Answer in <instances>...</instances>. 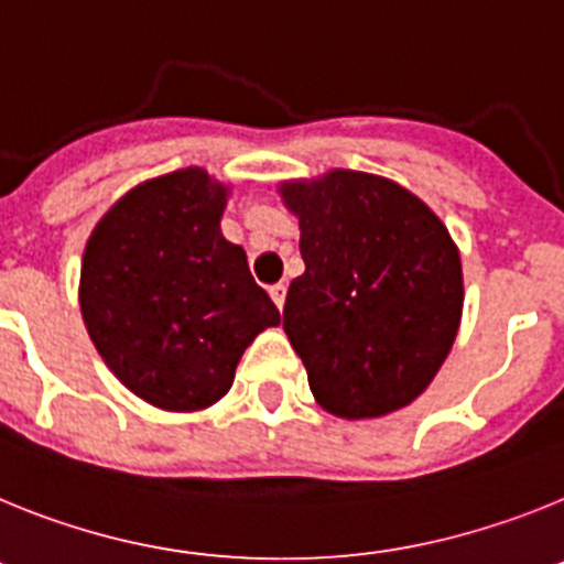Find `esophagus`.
Listing matches in <instances>:
<instances>
[{
	"instance_id": "1",
	"label": "esophagus",
	"mask_w": 564,
	"mask_h": 564,
	"mask_svg": "<svg viewBox=\"0 0 564 564\" xmlns=\"http://www.w3.org/2000/svg\"><path fill=\"white\" fill-rule=\"evenodd\" d=\"M269 297L275 301L278 310H283V301H286V286H283V283H275V286H269Z\"/></svg>"
}]
</instances>
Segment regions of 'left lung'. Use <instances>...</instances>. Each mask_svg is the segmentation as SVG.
I'll return each mask as SVG.
<instances>
[{"mask_svg": "<svg viewBox=\"0 0 564 564\" xmlns=\"http://www.w3.org/2000/svg\"><path fill=\"white\" fill-rule=\"evenodd\" d=\"M306 272L289 283L283 332L317 403L383 417L417 398L459 329L463 269L437 215L394 181L335 170L286 184Z\"/></svg>", "mask_w": 564, "mask_h": 564, "instance_id": "left-lung-1", "label": "left lung"}]
</instances>
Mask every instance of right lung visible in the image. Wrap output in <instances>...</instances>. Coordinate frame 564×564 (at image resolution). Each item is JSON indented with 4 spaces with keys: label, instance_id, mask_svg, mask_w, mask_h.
<instances>
[{
    "label": "right lung",
    "instance_id": "right-lung-1",
    "mask_svg": "<svg viewBox=\"0 0 564 564\" xmlns=\"http://www.w3.org/2000/svg\"><path fill=\"white\" fill-rule=\"evenodd\" d=\"M227 189L204 170L147 181L93 229L82 263L90 340L127 389L166 411L207 409L258 332L281 323L221 235Z\"/></svg>",
    "mask_w": 564,
    "mask_h": 564
}]
</instances>
